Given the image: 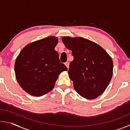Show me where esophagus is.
Listing matches in <instances>:
<instances>
[{
  "instance_id": "obj_1",
  "label": "esophagus",
  "mask_w": 130,
  "mask_h": 130,
  "mask_svg": "<svg viewBox=\"0 0 130 130\" xmlns=\"http://www.w3.org/2000/svg\"><path fill=\"white\" fill-rule=\"evenodd\" d=\"M65 65H66V67H67L68 68H68H69V62H68V61H67V62L65 63Z\"/></svg>"
}]
</instances>
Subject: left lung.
I'll list each match as a JSON object with an SVG mask.
<instances>
[{
  "mask_svg": "<svg viewBox=\"0 0 130 130\" xmlns=\"http://www.w3.org/2000/svg\"><path fill=\"white\" fill-rule=\"evenodd\" d=\"M62 41L72 50L69 78L76 91L83 98L93 99L104 92L113 74V61L105 50L88 39L63 37Z\"/></svg>",
  "mask_w": 130,
  "mask_h": 130,
  "instance_id": "obj_1",
  "label": "left lung"
}]
</instances>
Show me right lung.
Wrapping results in <instances>:
<instances>
[{
    "label": "right lung",
    "mask_w": 130,
    "mask_h": 130,
    "mask_svg": "<svg viewBox=\"0 0 130 130\" xmlns=\"http://www.w3.org/2000/svg\"><path fill=\"white\" fill-rule=\"evenodd\" d=\"M57 43L56 37H46L26 46L17 57L14 68L17 80L31 95L41 96L48 93L59 74L68 70L54 50Z\"/></svg>",
    "instance_id": "add662e5"
}]
</instances>
